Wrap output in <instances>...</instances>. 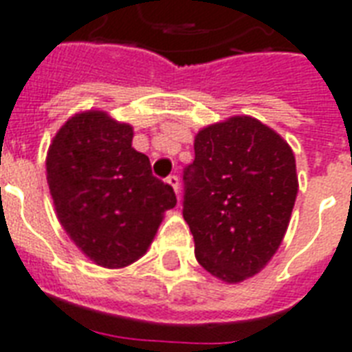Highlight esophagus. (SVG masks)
Listing matches in <instances>:
<instances>
[{"mask_svg": "<svg viewBox=\"0 0 352 352\" xmlns=\"http://www.w3.org/2000/svg\"><path fill=\"white\" fill-rule=\"evenodd\" d=\"M166 183H168L169 186H171V188L175 190V194H177V196H179V188H181V186H179V177H177V175H169L168 179H166Z\"/></svg>", "mask_w": 352, "mask_h": 352, "instance_id": "34e87169", "label": "esophagus"}]
</instances>
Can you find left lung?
<instances>
[{"label": "left lung", "instance_id": "1", "mask_svg": "<svg viewBox=\"0 0 352 352\" xmlns=\"http://www.w3.org/2000/svg\"><path fill=\"white\" fill-rule=\"evenodd\" d=\"M184 171L183 216L203 269L226 283L259 274L280 248L298 194L295 153L250 116L203 126Z\"/></svg>", "mask_w": 352, "mask_h": 352}]
</instances>
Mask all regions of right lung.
I'll use <instances>...</instances> for the list:
<instances>
[{
	"label": "right lung",
	"mask_w": 352,
	"mask_h": 352,
	"mask_svg": "<svg viewBox=\"0 0 352 352\" xmlns=\"http://www.w3.org/2000/svg\"><path fill=\"white\" fill-rule=\"evenodd\" d=\"M132 124L104 110L78 111L46 153V181L65 233L104 269L129 267L149 250L177 197L132 147Z\"/></svg>",
	"instance_id": "add662e5"
}]
</instances>
